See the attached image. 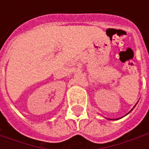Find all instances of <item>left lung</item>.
<instances>
[{
    "instance_id": "left-lung-1",
    "label": "left lung",
    "mask_w": 149,
    "mask_h": 149,
    "mask_svg": "<svg viewBox=\"0 0 149 149\" xmlns=\"http://www.w3.org/2000/svg\"><path fill=\"white\" fill-rule=\"evenodd\" d=\"M137 104H138V102H137ZM136 104H135V105L134 106V108L135 106H136ZM134 108H133V109H131V110H130V111H129V113H127V114H129V113H130V112H131V111H132V110H133V109H134ZM127 114H126V115H127ZM126 115H124V116H126ZM119 118H117V119H119ZM107 119H109V120H116V119H111V118H107Z\"/></svg>"
}]
</instances>
